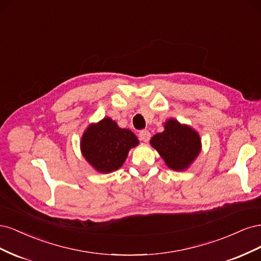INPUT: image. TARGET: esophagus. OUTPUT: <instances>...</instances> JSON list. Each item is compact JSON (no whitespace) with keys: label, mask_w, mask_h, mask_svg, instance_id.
Returning a JSON list of instances; mask_svg holds the SVG:
<instances>
[{"label":"esophagus","mask_w":261,"mask_h":261,"mask_svg":"<svg viewBox=\"0 0 261 261\" xmlns=\"http://www.w3.org/2000/svg\"><path fill=\"white\" fill-rule=\"evenodd\" d=\"M150 137H151V135H150V133L147 129H143V130L139 132V138H140V140H143L144 143H147V141H149Z\"/></svg>","instance_id":"obj_1"}]
</instances>
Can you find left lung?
Masks as SVG:
<instances>
[{
  "label": "left lung",
  "instance_id": "left-lung-1",
  "mask_svg": "<svg viewBox=\"0 0 261 261\" xmlns=\"http://www.w3.org/2000/svg\"><path fill=\"white\" fill-rule=\"evenodd\" d=\"M164 130L150 139V145L174 171L187 170L201 151L199 134L187 124L169 118L163 124Z\"/></svg>",
  "mask_w": 261,
  "mask_h": 261
}]
</instances>
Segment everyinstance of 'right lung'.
I'll return each instance as SVG.
<instances>
[{
	"label": "right lung",
	"instance_id": "add662e5",
	"mask_svg": "<svg viewBox=\"0 0 261 261\" xmlns=\"http://www.w3.org/2000/svg\"><path fill=\"white\" fill-rule=\"evenodd\" d=\"M139 145L132 130L121 128L111 117L91 123L81 140L83 156L99 173H111L124 164L129 150Z\"/></svg>",
	"mask_w": 261,
	"mask_h": 261
}]
</instances>
